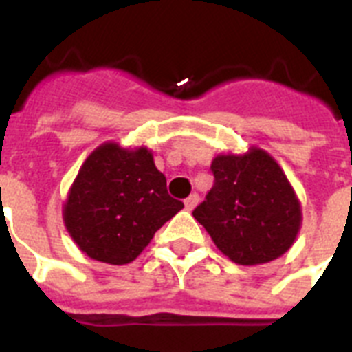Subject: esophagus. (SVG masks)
Instances as JSON below:
<instances>
[{"label":"esophagus","instance_id":"obj_1","mask_svg":"<svg viewBox=\"0 0 352 352\" xmlns=\"http://www.w3.org/2000/svg\"><path fill=\"white\" fill-rule=\"evenodd\" d=\"M198 201H200V198H198V195H191V197L186 198V200H184L186 210H193L195 207H197Z\"/></svg>","mask_w":352,"mask_h":352}]
</instances>
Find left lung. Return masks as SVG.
I'll return each mask as SVG.
<instances>
[{
	"mask_svg": "<svg viewBox=\"0 0 352 352\" xmlns=\"http://www.w3.org/2000/svg\"><path fill=\"white\" fill-rule=\"evenodd\" d=\"M210 170L214 186L193 210L223 255L241 265L282 256L301 228V204L289 179L265 151L218 154Z\"/></svg>",
	"mask_w": 352,
	"mask_h": 352,
	"instance_id": "1",
	"label": "left lung"
}]
</instances>
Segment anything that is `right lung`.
Wrapping results in <instances>:
<instances>
[{"label": "right lung", "mask_w": 352, "mask_h": 352, "mask_svg": "<svg viewBox=\"0 0 352 352\" xmlns=\"http://www.w3.org/2000/svg\"><path fill=\"white\" fill-rule=\"evenodd\" d=\"M182 207L168 195L166 177L155 168L152 151L106 142L79 168L63 204V223L90 258L124 265Z\"/></svg>", "instance_id": "1"}]
</instances>
